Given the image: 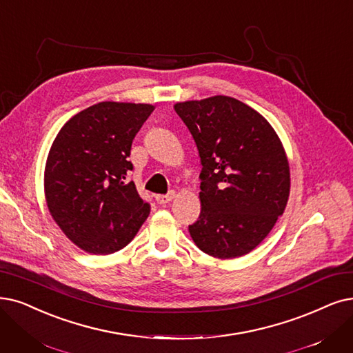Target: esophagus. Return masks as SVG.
<instances>
[{"mask_svg":"<svg viewBox=\"0 0 353 353\" xmlns=\"http://www.w3.org/2000/svg\"><path fill=\"white\" fill-rule=\"evenodd\" d=\"M174 196H175V192H174V191H169L168 194H158L157 196H154V199H157V203H158V204L163 205V204L171 201V200L174 199Z\"/></svg>","mask_w":353,"mask_h":353,"instance_id":"obj_1","label":"esophagus"}]
</instances>
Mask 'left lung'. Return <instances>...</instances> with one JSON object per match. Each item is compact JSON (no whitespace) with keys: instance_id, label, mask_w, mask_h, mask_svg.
<instances>
[{"instance_id":"1","label":"left lung","mask_w":353,"mask_h":353,"mask_svg":"<svg viewBox=\"0 0 353 353\" xmlns=\"http://www.w3.org/2000/svg\"><path fill=\"white\" fill-rule=\"evenodd\" d=\"M203 165L201 213L188 225L195 245L220 259L255 249L283 216L290 166L275 130L232 97L175 104Z\"/></svg>"}]
</instances>
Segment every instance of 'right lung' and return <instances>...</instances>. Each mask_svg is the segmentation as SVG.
<instances>
[{
	"instance_id": "obj_1",
	"label": "right lung",
	"mask_w": 353,
	"mask_h": 353,
	"mask_svg": "<svg viewBox=\"0 0 353 353\" xmlns=\"http://www.w3.org/2000/svg\"><path fill=\"white\" fill-rule=\"evenodd\" d=\"M150 104H94L65 123L53 140L45 194L50 214L77 246L110 255L129 245L150 213L128 172L136 133Z\"/></svg>"
}]
</instances>
